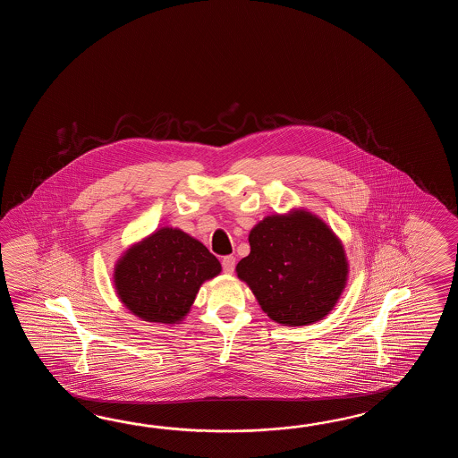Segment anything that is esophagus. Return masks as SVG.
<instances>
[{
    "label": "esophagus",
    "mask_w": 458,
    "mask_h": 458,
    "mask_svg": "<svg viewBox=\"0 0 458 458\" xmlns=\"http://www.w3.org/2000/svg\"><path fill=\"white\" fill-rule=\"evenodd\" d=\"M233 268H235V259H233V255H227V257L223 259V270H225V273L231 275L233 272Z\"/></svg>",
    "instance_id": "1"
}]
</instances>
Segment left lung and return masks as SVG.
I'll return each instance as SVG.
<instances>
[{"mask_svg":"<svg viewBox=\"0 0 458 458\" xmlns=\"http://www.w3.org/2000/svg\"><path fill=\"white\" fill-rule=\"evenodd\" d=\"M250 253L235 272L263 312L283 326L321 321L339 301L349 278L341 239L306 209L263 217L249 233Z\"/></svg>","mask_w":458,"mask_h":458,"instance_id":"left-lung-1","label":"left lung"}]
</instances>
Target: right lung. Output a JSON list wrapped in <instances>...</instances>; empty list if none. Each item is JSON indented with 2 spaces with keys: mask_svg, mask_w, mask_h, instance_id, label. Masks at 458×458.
<instances>
[{
  "mask_svg": "<svg viewBox=\"0 0 458 458\" xmlns=\"http://www.w3.org/2000/svg\"><path fill=\"white\" fill-rule=\"evenodd\" d=\"M221 263L203 243L176 227H160L134 243L114 267V290L142 321L180 324Z\"/></svg>",
  "mask_w": 458,
  "mask_h": 458,
  "instance_id": "add662e5",
  "label": "right lung"
}]
</instances>
